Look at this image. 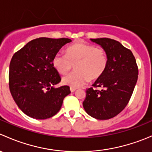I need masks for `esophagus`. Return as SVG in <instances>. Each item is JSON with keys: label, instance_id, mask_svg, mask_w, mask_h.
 Returning <instances> with one entry per match:
<instances>
[{"label": "esophagus", "instance_id": "esophagus-1", "mask_svg": "<svg viewBox=\"0 0 152 152\" xmlns=\"http://www.w3.org/2000/svg\"><path fill=\"white\" fill-rule=\"evenodd\" d=\"M70 92H71V93H73V92L76 91V87H70Z\"/></svg>", "mask_w": 152, "mask_h": 152}]
</instances>
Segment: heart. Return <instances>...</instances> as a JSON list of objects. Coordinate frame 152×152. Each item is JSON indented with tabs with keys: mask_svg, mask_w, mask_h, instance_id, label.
<instances>
[{
	"mask_svg": "<svg viewBox=\"0 0 152 152\" xmlns=\"http://www.w3.org/2000/svg\"><path fill=\"white\" fill-rule=\"evenodd\" d=\"M107 52L102 48L85 42H79L66 49V54L56 53L53 65L61 74L67 73L75 64L74 71L62 78L65 85L79 87L90 79L96 80L103 75L107 66Z\"/></svg>",
	"mask_w": 152,
	"mask_h": 152,
	"instance_id": "obj_1",
	"label": "heart"
}]
</instances>
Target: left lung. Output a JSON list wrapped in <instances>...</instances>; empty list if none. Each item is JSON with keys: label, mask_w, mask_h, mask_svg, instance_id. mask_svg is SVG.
I'll list each match as a JSON object with an SVG mask.
<instances>
[{"label": "left lung", "mask_w": 152, "mask_h": 152, "mask_svg": "<svg viewBox=\"0 0 152 152\" xmlns=\"http://www.w3.org/2000/svg\"><path fill=\"white\" fill-rule=\"evenodd\" d=\"M107 52L108 62L104 73L87 89L83 107L86 113L99 120L117 115L128 104L135 87L138 68L132 52L118 41L109 38L90 39Z\"/></svg>", "instance_id": "left-lung-1"}]
</instances>
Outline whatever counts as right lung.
Wrapping results in <instances>:
<instances>
[{"mask_svg": "<svg viewBox=\"0 0 152 152\" xmlns=\"http://www.w3.org/2000/svg\"><path fill=\"white\" fill-rule=\"evenodd\" d=\"M68 38L40 37L30 41L13 55L10 65V90L16 104L28 117L43 120L56 115L63 99L70 94L68 86L55 87L61 77L53 58Z\"/></svg>", "mask_w": 152, "mask_h": 152, "instance_id": "1", "label": "right lung"}]
</instances>
